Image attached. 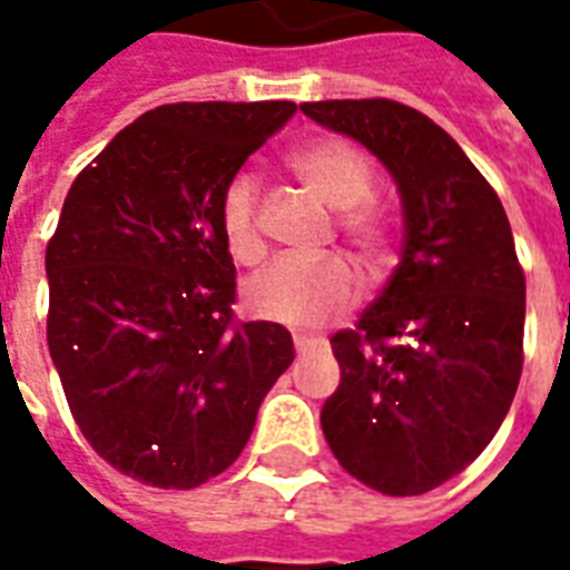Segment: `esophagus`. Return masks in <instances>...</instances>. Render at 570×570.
I'll use <instances>...</instances> for the list:
<instances>
[{
    "label": "esophagus",
    "mask_w": 570,
    "mask_h": 570,
    "mask_svg": "<svg viewBox=\"0 0 570 570\" xmlns=\"http://www.w3.org/2000/svg\"><path fill=\"white\" fill-rule=\"evenodd\" d=\"M325 348V340L311 337V334H295V352L298 355H313V352H322Z\"/></svg>",
    "instance_id": "esophagus-1"
}]
</instances>
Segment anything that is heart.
<instances>
[{"mask_svg": "<svg viewBox=\"0 0 570 570\" xmlns=\"http://www.w3.org/2000/svg\"><path fill=\"white\" fill-rule=\"evenodd\" d=\"M295 180L325 206L337 209L334 224L352 245L361 272L379 281L393 257V222L375 204L373 165L346 138H316L286 159ZM224 248L242 266H254L266 242L259 233V191L254 177L236 174L218 204ZM357 295L355 272L343 257L277 259L245 284V302L257 316L284 325H322L352 307Z\"/></svg>", "mask_w": 570, "mask_h": 570, "instance_id": "obj_1", "label": "heart"}]
</instances>
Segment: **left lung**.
<instances>
[{
	"mask_svg": "<svg viewBox=\"0 0 570 570\" xmlns=\"http://www.w3.org/2000/svg\"><path fill=\"white\" fill-rule=\"evenodd\" d=\"M396 180L405 245L384 293L337 331L322 432L346 473L390 497L459 476L509 414L523 370L527 281L505 209L455 138L405 102H302Z\"/></svg>",
	"mask_w": 570,
	"mask_h": 570,
	"instance_id": "obj_1",
	"label": "left lung"
}]
</instances>
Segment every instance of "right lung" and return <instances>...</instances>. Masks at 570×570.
I'll list each match as a JSON object with an SVG mask.
<instances>
[{
	"label": "right lung",
	"instance_id": "right-lung-1",
	"mask_svg": "<svg viewBox=\"0 0 570 570\" xmlns=\"http://www.w3.org/2000/svg\"><path fill=\"white\" fill-rule=\"evenodd\" d=\"M295 102H168L85 165L47 245V343L94 452L154 488L204 485L245 450L293 364L275 322H236L218 204Z\"/></svg>",
	"mask_w": 570,
	"mask_h": 570
}]
</instances>
